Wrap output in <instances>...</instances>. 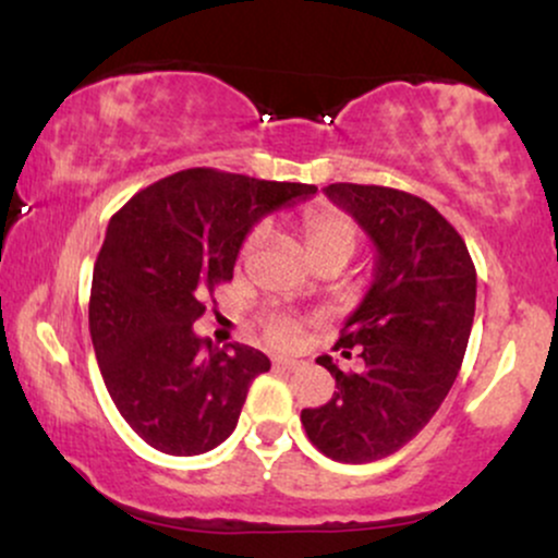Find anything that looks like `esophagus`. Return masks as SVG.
<instances>
[{
    "label": "esophagus",
    "instance_id": "esophagus-1",
    "mask_svg": "<svg viewBox=\"0 0 558 558\" xmlns=\"http://www.w3.org/2000/svg\"><path fill=\"white\" fill-rule=\"evenodd\" d=\"M272 364H275V367H278V369H288V373H293V369L301 367L299 360H283V356H278V360H275Z\"/></svg>",
    "mask_w": 558,
    "mask_h": 558
}]
</instances>
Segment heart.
I'll return each instance as SVG.
<instances>
[{"label":"heart","mask_w":558,"mask_h":558,"mask_svg":"<svg viewBox=\"0 0 558 558\" xmlns=\"http://www.w3.org/2000/svg\"><path fill=\"white\" fill-rule=\"evenodd\" d=\"M299 233L310 265H315V262L325 257H341L349 262L356 243H360V230H356L354 222L332 207L306 209L299 220ZM257 241L259 230L248 233V239L241 246V257H248L254 252V246H257ZM265 336L275 345H291L299 336V323L291 317L272 315L265 319Z\"/></svg>","instance_id":"b5f03b06"}]
</instances>
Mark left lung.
<instances>
[{
  "label": "left lung",
  "mask_w": 558,
  "mask_h": 558,
  "mask_svg": "<svg viewBox=\"0 0 558 558\" xmlns=\"http://www.w3.org/2000/svg\"><path fill=\"white\" fill-rule=\"evenodd\" d=\"M325 194L373 239L375 280L336 343L356 345L362 369L343 373L319 356L338 390L323 407L301 409V425L325 457L367 464L407 446L451 390L477 275L462 235L425 198L360 183H330Z\"/></svg>",
  "instance_id": "left-lung-1"
}]
</instances>
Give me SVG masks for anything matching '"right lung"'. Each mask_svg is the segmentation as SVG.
<instances>
[{"label":"right lung","instance_id":"add662e5","mask_svg":"<svg viewBox=\"0 0 558 558\" xmlns=\"http://www.w3.org/2000/svg\"><path fill=\"white\" fill-rule=\"evenodd\" d=\"M315 191L191 168L112 215L94 265L88 330L114 407L151 448L196 457L235 430L248 386L270 360L243 343L213 349L194 323L215 286L233 278L254 222Z\"/></svg>","mask_w":558,"mask_h":558}]
</instances>
